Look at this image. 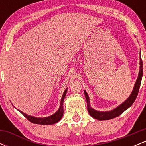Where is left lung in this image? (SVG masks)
Wrapping results in <instances>:
<instances>
[{"mask_svg":"<svg viewBox=\"0 0 146 146\" xmlns=\"http://www.w3.org/2000/svg\"><path fill=\"white\" fill-rule=\"evenodd\" d=\"M140 59V66H139V75L138 78L137 79V81L135 82V86H134L133 90H132L131 94L130 96L128 97V99L126 100H125L123 103L121 104L119 106L116 107L115 109L110 110V111L107 112H102V111H98L93 109L90 104V100L89 97H88V93H86V90H84V92L85 97H86V100L87 102V109H88V113L93 118L96 119L100 120H109L111 119L115 118V117L119 116L120 115H121L125 110L128 109V108H130V106L132 105V104L134 103L135 100H136L137 95H138L139 90L141 82L142 80V76H143V62H142L141 58V56L139 57Z\"/></svg>","mask_w":146,"mask_h":146,"instance_id":"8db88e82","label":"left lung"}]
</instances>
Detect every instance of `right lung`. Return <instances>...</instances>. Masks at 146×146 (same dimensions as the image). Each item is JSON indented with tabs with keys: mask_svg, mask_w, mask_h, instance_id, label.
I'll return each mask as SVG.
<instances>
[{
	"mask_svg": "<svg viewBox=\"0 0 146 146\" xmlns=\"http://www.w3.org/2000/svg\"><path fill=\"white\" fill-rule=\"evenodd\" d=\"M68 88H66V90L64 92L62 97L61 101H60V106L59 107V109L56 113H55L53 115H51V116L47 117H43V118H40V117H35L33 116H31V115H27L22 112L21 110L17 109L20 113H21L24 115V117H26L30 122L33 123H36V124H42V125H52L54 123H58V121H60L62 117L63 116L64 113V108H63V102L64 100L65 96H66V92H67Z\"/></svg>",
	"mask_w": 146,
	"mask_h": 146,
	"instance_id": "obj_1",
	"label": "right lung"
}]
</instances>
